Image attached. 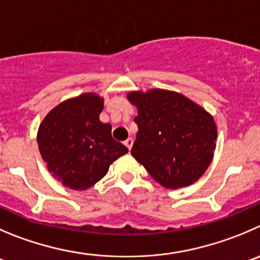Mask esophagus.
<instances>
[{"label": "esophagus", "instance_id": "obj_1", "mask_svg": "<svg viewBox=\"0 0 260 260\" xmlns=\"http://www.w3.org/2000/svg\"><path fill=\"white\" fill-rule=\"evenodd\" d=\"M133 143H134V140H133L132 138H128V139H126L125 142H123V144H125L126 147H127V149H128V150H132V148H133Z\"/></svg>", "mask_w": 260, "mask_h": 260}]
</instances>
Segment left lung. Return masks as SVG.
<instances>
[{"label": "left lung", "mask_w": 260, "mask_h": 260, "mask_svg": "<svg viewBox=\"0 0 260 260\" xmlns=\"http://www.w3.org/2000/svg\"><path fill=\"white\" fill-rule=\"evenodd\" d=\"M138 107L137 140L132 154L167 189L189 186L209 167L217 142L213 117L175 91L128 93Z\"/></svg>", "instance_id": "left-lung-1"}]
</instances>
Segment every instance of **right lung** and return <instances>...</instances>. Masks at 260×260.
Wrapping results in <instances>:
<instances>
[{"mask_svg": "<svg viewBox=\"0 0 260 260\" xmlns=\"http://www.w3.org/2000/svg\"><path fill=\"white\" fill-rule=\"evenodd\" d=\"M103 98L86 93L54 107L42 121L38 148L47 169L65 186L86 190L107 174L110 165L128 152L100 121Z\"/></svg>", "mask_w": 260, "mask_h": 260, "instance_id": "obj_1", "label": "right lung"}]
</instances>
